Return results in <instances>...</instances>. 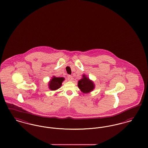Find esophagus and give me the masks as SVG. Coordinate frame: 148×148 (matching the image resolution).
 <instances>
[{
	"label": "esophagus",
	"instance_id": "1",
	"mask_svg": "<svg viewBox=\"0 0 148 148\" xmlns=\"http://www.w3.org/2000/svg\"><path fill=\"white\" fill-rule=\"evenodd\" d=\"M68 80H69V81H71V80H73V77H72L71 75H69L68 76Z\"/></svg>",
	"mask_w": 148,
	"mask_h": 148
}]
</instances>
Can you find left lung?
Segmentation results:
<instances>
[{"mask_svg": "<svg viewBox=\"0 0 148 148\" xmlns=\"http://www.w3.org/2000/svg\"><path fill=\"white\" fill-rule=\"evenodd\" d=\"M83 78L79 81L78 86L82 92L84 93H89L94 89L95 85L93 82L87 78L86 75H83Z\"/></svg>", "mask_w": 148, "mask_h": 148, "instance_id": "1", "label": "left lung"}]
</instances>
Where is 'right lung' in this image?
Listing matches in <instances>:
<instances>
[{"mask_svg":"<svg viewBox=\"0 0 148 148\" xmlns=\"http://www.w3.org/2000/svg\"><path fill=\"white\" fill-rule=\"evenodd\" d=\"M64 80V78L62 77L57 78L54 77L49 84V88L52 90H55L59 89L60 87H61L62 82Z\"/></svg>","mask_w":148,"mask_h":148,"instance_id":"obj_1","label":"right lung"}]
</instances>
